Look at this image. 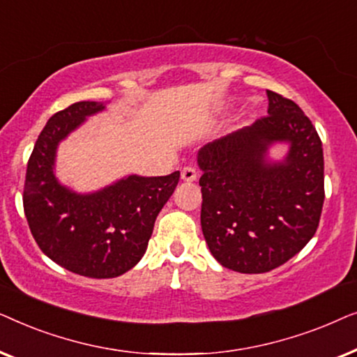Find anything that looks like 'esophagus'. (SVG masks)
<instances>
[{
    "instance_id": "34e87169",
    "label": "esophagus",
    "mask_w": 357,
    "mask_h": 357,
    "mask_svg": "<svg viewBox=\"0 0 357 357\" xmlns=\"http://www.w3.org/2000/svg\"><path fill=\"white\" fill-rule=\"evenodd\" d=\"M180 175H182V178L185 182H195L198 177V170L193 167V165H185V167L180 170Z\"/></svg>"
}]
</instances>
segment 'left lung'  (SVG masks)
I'll list each match as a JSON object with an SVG mask.
<instances>
[{"label": "left lung", "instance_id": "1", "mask_svg": "<svg viewBox=\"0 0 357 357\" xmlns=\"http://www.w3.org/2000/svg\"><path fill=\"white\" fill-rule=\"evenodd\" d=\"M268 115L203 146L202 229L209 252L232 271L258 275L281 266L314 237L325 199L324 148L301 107L266 91ZM287 140L282 163L267 146Z\"/></svg>", "mask_w": 357, "mask_h": 357}]
</instances>
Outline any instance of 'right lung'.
<instances>
[{
	"instance_id": "right-lung-1",
	"label": "right lung",
	"mask_w": 357,
	"mask_h": 357,
	"mask_svg": "<svg viewBox=\"0 0 357 357\" xmlns=\"http://www.w3.org/2000/svg\"><path fill=\"white\" fill-rule=\"evenodd\" d=\"M100 102H76L56 112L38 135L24 182V213L37 245L58 265L87 278H115L144 255L155 218L177 187L165 177L130 175L97 193L77 195L53 174L56 146Z\"/></svg>"
}]
</instances>
